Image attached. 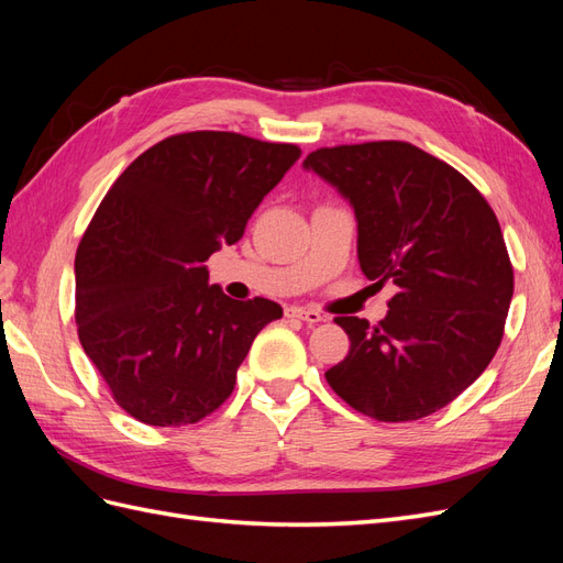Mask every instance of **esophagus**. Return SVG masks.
<instances>
[{
    "label": "esophagus",
    "mask_w": 563,
    "mask_h": 563,
    "mask_svg": "<svg viewBox=\"0 0 563 563\" xmlns=\"http://www.w3.org/2000/svg\"><path fill=\"white\" fill-rule=\"evenodd\" d=\"M284 314H286L288 319H300V321H305V323H310V327H314V323L323 321V317H321L319 312L305 310V308H294V305H291V308H286Z\"/></svg>",
    "instance_id": "1"
}]
</instances>
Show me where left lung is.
Listing matches in <instances>:
<instances>
[{"label": "left lung", "instance_id": "8db88e82", "mask_svg": "<svg viewBox=\"0 0 563 563\" xmlns=\"http://www.w3.org/2000/svg\"><path fill=\"white\" fill-rule=\"evenodd\" d=\"M302 166L354 209L366 279L397 286L378 327L335 319L350 352L329 385L383 422L437 413L500 347L515 272L496 213L463 174L404 141L321 147Z\"/></svg>", "mask_w": 563, "mask_h": 563}]
</instances>
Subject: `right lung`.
Listing matches in <instances>:
<instances>
[{"instance_id": "right-lung-1", "label": "right lung", "mask_w": 563, "mask_h": 563, "mask_svg": "<svg viewBox=\"0 0 563 563\" xmlns=\"http://www.w3.org/2000/svg\"><path fill=\"white\" fill-rule=\"evenodd\" d=\"M298 145L230 131L168 135L114 180L75 258L79 343L114 401L155 428L211 416L253 338L284 312L209 284V255L242 240Z\"/></svg>"}]
</instances>
